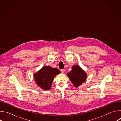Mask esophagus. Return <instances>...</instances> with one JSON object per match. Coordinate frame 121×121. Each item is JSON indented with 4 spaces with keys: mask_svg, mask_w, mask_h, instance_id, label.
Masks as SVG:
<instances>
[{
    "mask_svg": "<svg viewBox=\"0 0 121 121\" xmlns=\"http://www.w3.org/2000/svg\"><path fill=\"white\" fill-rule=\"evenodd\" d=\"M61 72L62 73H64V72H65V69H61Z\"/></svg>",
    "mask_w": 121,
    "mask_h": 121,
    "instance_id": "34e87169",
    "label": "esophagus"
}]
</instances>
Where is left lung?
I'll return each instance as SVG.
<instances>
[{
    "label": "left lung",
    "mask_w": 121,
    "mask_h": 121,
    "mask_svg": "<svg viewBox=\"0 0 121 121\" xmlns=\"http://www.w3.org/2000/svg\"><path fill=\"white\" fill-rule=\"evenodd\" d=\"M67 75L75 87H78L82 83L85 82L87 77V74L78 65L73 66L72 70L68 73Z\"/></svg>",
    "instance_id": "obj_1"
}]
</instances>
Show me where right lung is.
<instances>
[{
	"label": "right lung",
	"instance_id": "add662e5",
	"mask_svg": "<svg viewBox=\"0 0 121 121\" xmlns=\"http://www.w3.org/2000/svg\"><path fill=\"white\" fill-rule=\"evenodd\" d=\"M60 73V71L57 68L46 66L34 74V78L38 86L43 90H47L52 87L54 78Z\"/></svg>",
	"mask_w": 121,
	"mask_h": 121
}]
</instances>
